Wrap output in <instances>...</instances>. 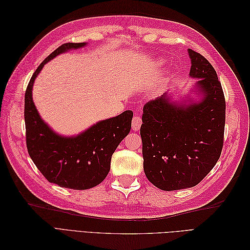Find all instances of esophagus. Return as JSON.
<instances>
[{"label": "esophagus", "mask_w": 250, "mask_h": 250, "mask_svg": "<svg viewBox=\"0 0 250 250\" xmlns=\"http://www.w3.org/2000/svg\"><path fill=\"white\" fill-rule=\"evenodd\" d=\"M131 126H132V129L134 131H138L142 126V119L139 116H134L133 119H132Z\"/></svg>", "instance_id": "esophagus-1"}]
</instances>
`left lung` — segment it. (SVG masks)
Returning a JSON list of instances; mask_svg holds the SVG:
<instances>
[{"mask_svg": "<svg viewBox=\"0 0 250 250\" xmlns=\"http://www.w3.org/2000/svg\"><path fill=\"white\" fill-rule=\"evenodd\" d=\"M190 76L199 78L203 97L198 103L177 105L165 93L144 105L141 126L144 171L164 191L198 185L221 155L225 98L208 60L188 49Z\"/></svg>", "mask_w": 250, "mask_h": 250, "instance_id": "8db88e82", "label": "left lung"}]
</instances>
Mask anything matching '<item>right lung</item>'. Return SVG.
<instances>
[{
    "mask_svg": "<svg viewBox=\"0 0 250 250\" xmlns=\"http://www.w3.org/2000/svg\"><path fill=\"white\" fill-rule=\"evenodd\" d=\"M84 42H66L43 60L33 73L25 93V125L28 153L46 179L73 190L94 188L107 176L111 155L129 133L133 112L121 115L93 125L77 137L56 134L41 119L32 99V86L37 75L49 60Z\"/></svg>",
    "mask_w": 250,
    "mask_h": 250,
    "instance_id": "obj_1",
    "label": "right lung"
}]
</instances>
